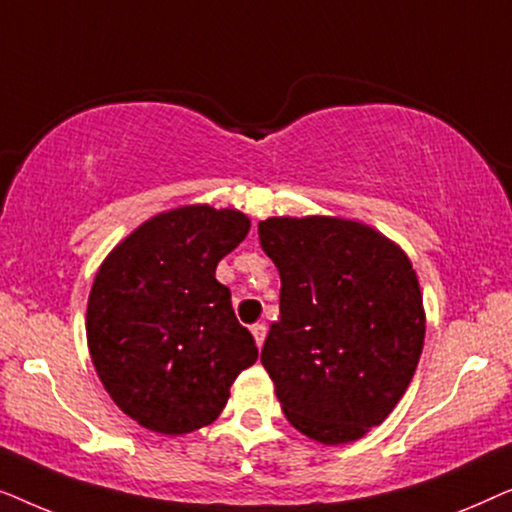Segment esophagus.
Here are the masks:
<instances>
[{
	"label": "esophagus",
	"mask_w": 512,
	"mask_h": 512,
	"mask_svg": "<svg viewBox=\"0 0 512 512\" xmlns=\"http://www.w3.org/2000/svg\"><path fill=\"white\" fill-rule=\"evenodd\" d=\"M251 335H254L256 345H258V347H263L265 335H268V328H265V324H254V326H251Z\"/></svg>",
	"instance_id": "esophagus-1"
}]
</instances>
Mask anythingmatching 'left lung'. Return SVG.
I'll return each instance as SVG.
<instances>
[{"mask_svg":"<svg viewBox=\"0 0 512 512\" xmlns=\"http://www.w3.org/2000/svg\"><path fill=\"white\" fill-rule=\"evenodd\" d=\"M258 237L282 279L261 363L284 415L317 443H354L389 417L417 370V272L396 242L352 219L270 216Z\"/></svg>","mask_w":512,"mask_h":512,"instance_id":"1","label":"left lung"}]
</instances>
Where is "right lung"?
<instances>
[{
  "instance_id": "obj_1",
  "label": "right lung",
  "mask_w": 512,
  "mask_h": 512,
  "mask_svg": "<svg viewBox=\"0 0 512 512\" xmlns=\"http://www.w3.org/2000/svg\"><path fill=\"white\" fill-rule=\"evenodd\" d=\"M251 228L237 209L160 212L116 244L88 296L93 366L125 415L181 436L212 424L258 359L216 265Z\"/></svg>"
}]
</instances>
